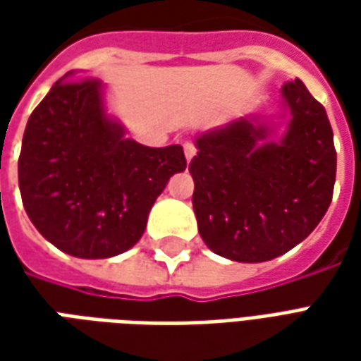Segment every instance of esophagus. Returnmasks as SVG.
<instances>
[{
	"label": "esophagus",
	"instance_id": "esophagus-1",
	"mask_svg": "<svg viewBox=\"0 0 361 361\" xmlns=\"http://www.w3.org/2000/svg\"><path fill=\"white\" fill-rule=\"evenodd\" d=\"M183 152H185V160H191V158L195 157V152H197V149H195V145H193V142H183Z\"/></svg>",
	"mask_w": 361,
	"mask_h": 361
}]
</instances>
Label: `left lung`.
Returning <instances> with one entry per match:
<instances>
[{
    "label": "left lung",
    "mask_w": 361,
    "mask_h": 361,
    "mask_svg": "<svg viewBox=\"0 0 361 361\" xmlns=\"http://www.w3.org/2000/svg\"><path fill=\"white\" fill-rule=\"evenodd\" d=\"M290 111L279 141L259 116L197 135L189 164L207 247L238 263L284 255L315 230L333 199L336 150L325 108L300 79L282 87Z\"/></svg>",
    "instance_id": "1"
}]
</instances>
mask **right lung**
<instances>
[{
    "label": "right lung",
    "instance_id": "right-lung-1",
    "mask_svg": "<svg viewBox=\"0 0 361 361\" xmlns=\"http://www.w3.org/2000/svg\"><path fill=\"white\" fill-rule=\"evenodd\" d=\"M61 77L28 118L19 189L28 219L58 250L108 259L141 240L173 173L185 170L180 145L145 147L106 110L98 79Z\"/></svg>",
    "mask_w": 361,
    "mask_h": 361
}]
</instances>
